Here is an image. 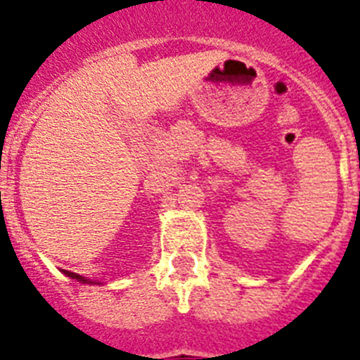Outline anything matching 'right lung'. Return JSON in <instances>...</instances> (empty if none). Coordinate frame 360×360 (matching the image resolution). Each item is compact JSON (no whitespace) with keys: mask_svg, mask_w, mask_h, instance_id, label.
I'll use <instances>...</instances> for the list:
<instances>
[{"mask_svg":"<svg viewBox=\"0 0 360 360\" xmlns=\"http://www.w3.org/2000/svg\"><path fill=\"white\" fill-rule=\"evenodd\" d=\"M66 276H70V278H73V280H79V281H82V283H88V280H84V278H82V276H79V274H73V272H70V270H66Z\"/></svg>","mask_w":360,"mask_h":360,"instance_id":"obj_1","label":"right lung"}]
</instances>
